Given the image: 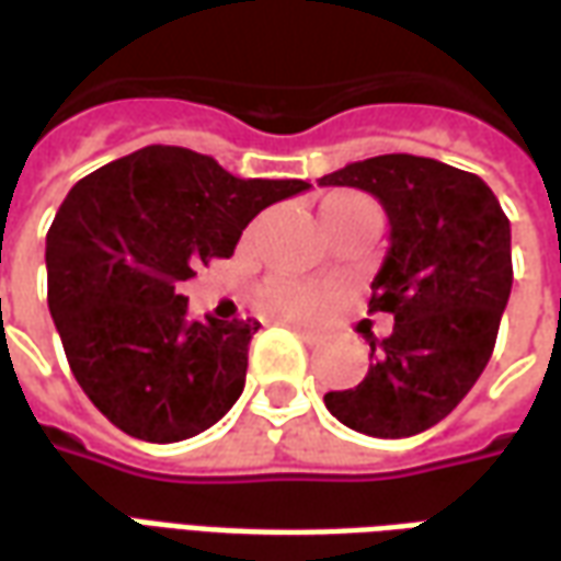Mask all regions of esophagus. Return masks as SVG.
Listing matches in <instances>:
<instances>
[{"label":"esophagus","mask_w":561,"mask_h":561,"mask_svg":"<svg viewBox=\"0 0 561 561\" xmlns=\"http://www.w3.org/2000/svg\"><path fill=\"white\" fill-rule=\"evenodd\" d=\"M291 330L306 342V345H316V342H321V333H318V330L304 328V324H291Z\"/></svg>","instance_id":"obj_1"}]
</instances>
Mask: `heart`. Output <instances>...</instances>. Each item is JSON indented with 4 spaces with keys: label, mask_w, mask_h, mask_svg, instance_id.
Segmentation results:
<instances>
[{
    "label": "heart",
    "mask_w": 561,
    "mask_h": 561,
    "mask_svg": "<svg viewBox=\"0 0 561 561\" xmlns=\"http://www.w3.org/2000/svg\"><path fill=\"white\" fill-rule=\"evenodd\" d=\"M348 197V195H340ZM340 197H333V201H340ZM321 291L312 288V285H306V282H294V279H276L270 282L267 288H264V304L270 309H276L282 316H309V312H316L318 306H321Z\"/></svg>",
    "instance_id": "b5f03b06"
}]
</instances>
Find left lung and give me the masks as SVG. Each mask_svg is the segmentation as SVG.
Wrapping results in <instances>:
<instances>
[{"mask_svg": "<svg viewBox=\"0 0 561 561\" xmlns=\"http://www.w3.org/2000/svg\"><path fill=\"white\" fill-rule=\"evenodd\" d=\"M318 185L369 192L388 213L369 312L393 316L388 340H369L364 381L324 393V405L376 438L423 433L457 409L493 354L514 282L511 221L481 176L409 152L352 161Z\"/></svg>", "mask_w": 561, "mask_h": 561, "instance_id": "1", "label": "left lung"}]
</instances>
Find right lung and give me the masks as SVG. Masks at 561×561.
<instances>
[{
    "label": "right lung",
    "mask_w": 561,
    "mask_h": 561,
    "mask_svg": "<svg viewBox=\"0 0 561 561\" xmlns=\"http://www.w3.org/2000/svg\"><path fill=\"white\" fill-rule=\"evenodd\" d=\"M304 180H243L185 147L83 176L47 231V306L92 405L140 442L204 433L240 400L257 321H188L180 285Z\"/></svg>",
    "instance_id": "obj_1"
}]
</instances>
